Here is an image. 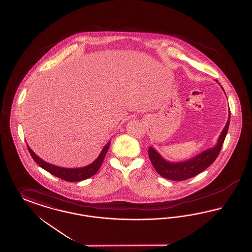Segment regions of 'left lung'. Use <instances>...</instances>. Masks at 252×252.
<instances>
[{"label":"left lung","instance_id":"1","mask_svg":"<svg viewBox=\"0 0 252 252\" xmlns=\"http://www.w3.org/2000/svg\"><path fill=\"white\" fill-rule=\"evenodd\" d=\"M229 120L230 111L228 113V122L221 132L216 145L213 148L205 150L199 155L189 160L181 162H169L160 156L154 148L150 146L148 149V156L151 160V163L156 169L157 173L164 179L176 181L188 180L201 173L206 168L209 167L219 155V152L228 133Z\"/></svg>","mask_w":252,"mask_h":252}]
</instances>
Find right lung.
<instances>
[{
	"mask_svg": "<svg viewBox=\"0 0 252 252\" xmlns=\"http://www.w3.org/2000/svg\"><path fill=\"white\" fill-rule=\"evenodd\" d=\"M109 144L110 143H108L104 146L102 152L100 153V155L93 163H91L88 166L81 168H64L53 165L51 163L44 161L39 157L36 156V154L34 153V151L29 147L28 144H27V148H28L30 155L33 158V159L40 167L43 168L50 174L60 178L61 180H66L69 182H75V181H81V180L90 179L91 177L95 175L97 171L99 170V168L101 167V165L103 163V160H104L105 156L108 152V148H109Z\"/></svg>",
	"mask_w": 252,
	"mask_h": 252,
	"instance_id": "add662e5",
	"label": "right lung"
}]
</instances>
